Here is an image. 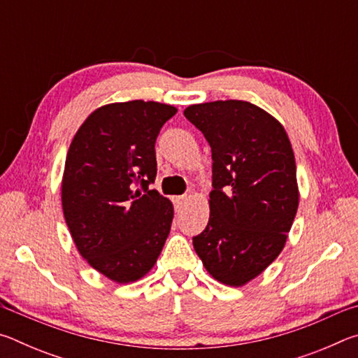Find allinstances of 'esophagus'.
Listing matches in <instances>:
<instances>
[{"instance_id": "1", "label": "esophagus", "mask_w": 358, "mask_h": 358, "mask_svg": "<svg viewBox=\"0 0 358 358\" xmlns=\"http://www.w3.org/2000/svg\"><path fill=\"white\" fill-rule=\"evenodd\" d=\"M186 201H187V197H186V196H178V197H175V199H173L175 208H177V210H180V208H181V207H183V205L186 203Z\"/></svg>"}]
</instances>
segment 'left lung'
Returning a JSON list of instances; mask_svg holds the SVG:
<instances>
[{
	"label": "left lung",
	"mask_w": 358,
	"mask_h": 358,
	"mask_svg": "<svg viewBox=\"0 0 358 358\" xmlns=\"http://www.w3.org/2000/svg\"><path fill=\"white\" fill-rule=\"evenodd\" d=\"M185 117L211 148L210 220L192 237L215 280L243 286L286 245L299 208L292 145L280 121L246 101L189 106Z\"/></svg>",
	"instance_id": "left-lung-1"
}]
</instances>
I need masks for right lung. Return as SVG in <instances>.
I'll return each mask as SVG.
<instances>
[{"label":"right lung","mask_w":358,"mask_h":358,"mask_svg":"<svg viewBox=\"0 0 358 358\" xmlns=\"http://www.w3.org/2000/svg\"><path fill=\"white\" fill-rule=\"evenodd\" d=\"M177 108L153 101L108 104L78 128L66 156L62 202L85 260L117 282L153 268L173 207L156 189L155 143Z\"/></svg>","instance_id":"right-lung-1"}]
</instances>
